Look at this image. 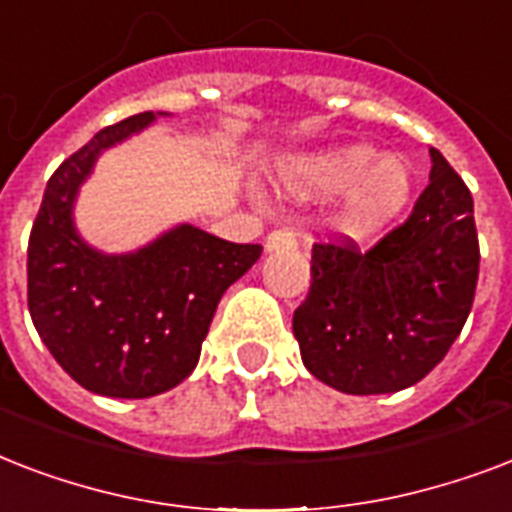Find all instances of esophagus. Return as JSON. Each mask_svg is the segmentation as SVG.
I'll return each mask as SVG.
<instances>
[{
    "label": "esophagus",
    "instance_id": "34e87169",
    "mask_svg": "<svg viewBox=\"0 0 512 512\" xmlns=\"http://www.w3.org/2000/svg\"><path fill=\"white\" fill-rule=\"evenodd\" d=\"M295 233L289 231V228H276V231L268 233V239H265V249L268 252H276V249H289L295 247Z\"/></svg>",
    "mask_w": 512,
    "mask_h": 512
}]
</instances>
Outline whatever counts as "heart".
I'll list each match as a JSON object with an SVG mask.
<instances>
[{"label":"heart","mask_w":512,"mask_h":512,"mask_svg":"<svg viewBox=\"0 0 512 512\" xmlns=\"http://www.w3.org/2000/svg\"><path fill=\"white\" fill-rule=\"evenodd\" d=\"M289 199L335 196L332 223L348 239H372L396 223L412 199L414 177L401 156H377L369 146H337L281 164L276 175Z\"/></svg>","instance_id":"obj_1"}]
</instances>
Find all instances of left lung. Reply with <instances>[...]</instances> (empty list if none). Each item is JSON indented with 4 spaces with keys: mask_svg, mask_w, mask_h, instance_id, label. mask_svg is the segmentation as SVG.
Segmentation results:
<instances>
[{
    "mask_svg": "<svg viewBox=\"0 0 512 512\" xmlns=\"http://www.w3.org/2000/svg\"><path fill=\"white\" fill-rule=\"evenodd\" d=\"M430 185L374 247L316 241L292 329L308 372L350 396L396 393L449 353L478 284L473 196L430 148Z\"/></svg>",
    "mask_w": 512,
    "mask_h": 512,
    "instance_id": "left-lung-1",
    "label": "left lung"
}]
</instances>
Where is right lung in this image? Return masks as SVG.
<instances>
[{"label":"right lung","mask_w":512,"mask_h":512,"mask_svg":"<svg viewBox=\"0 0 512 512\" xmlns=\"http://www.w3.org/2000/svg\"><path fill=\"white\" fill-rule=\"evenodd\" d=\"M154 119L143 111L111 124L68 156L47 180L28 239L31 321L52 358L98 396L148 398L180 385L223 292L263 252L193 225L127 255H103L76 233V193L98 156Z\"/></svg>","instance_id":"right-lung-1"}]
</instances>
